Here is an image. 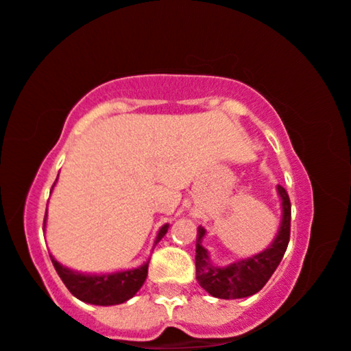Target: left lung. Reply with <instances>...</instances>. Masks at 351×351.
<instances>
[{"label": "left lung", "mask_w": 351, "mask_h": 351, "mask_svg": "<svg viewBox=\"0 0 351 351\" xmlns=\"http://www.w3.org/2000/svg\"><path fill=\"white\" fill-rule=\"evenodd\" d=\"M280 197L282 220L274 241L264 251L252 254L246 259L234 261L227 265H217L210 261L208 251L202 246L206 228H197L196 238V278L208 295L220 300H238L256 295L280 264L290 241L291 204L285 188L277 184Z\"/></svg>", "instance_id": "8db88e82"}]
</instances>
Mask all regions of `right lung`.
<instances>
[{
  "label": "right lung",
  "mask_w": 351,
  "mask_h": 351,
  "mask_svg": "<svg viewBox=\"0 0 351 351\" xmlns=\"http://www.w3.org/2000/svg\"><path fill=\"white\" fill-rule=\"evenodd\" d=\"M58 181V178H56ZM55 181V184H56ZM53 184V188H55ZM51 188V189H53ZM47 227V214L45 221H43V230ZM170 225H162L158 230L157 237L154 239V247L160 239L165 237ZM51 257V263L55 265L58 275L63 280L66 288L76 296L77 300L84 301L88 304L97 306H114L121 304L124 301L131 300L141 287L144 285L145 278H147V269H149V259L145 261L143 265L134 269L118 270V272H108V274H84L79 270H73L66 265L60 264L55 257Z\"/></svg>",
  "instance_id": "obj_1"
}]
</instances>
